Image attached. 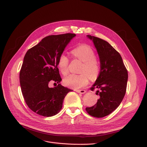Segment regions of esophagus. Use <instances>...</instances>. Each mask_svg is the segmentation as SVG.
I'll use <instances>...</instances> for the list:
<instances>
[{
	"instance_id": "34e87169",
	"label": "esophagus",
	"mask_w": 147,
	"mask_h": 147,
	"mask_svg": "<svg viewBox=\"0 0 147 147\" xmlns=\"http://www.w3.org/2000/svg\"><path fill=\"white\" fill-rule=\"evenodd\" d=\"M76 90V92H78V93H80V94H84L86 92L85 90H83V89H82V90Z\"/></svg>"
}]
</instances>
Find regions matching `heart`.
I'll return each instance as SVG.
<instances>
[{
	"mask_svg": "<svg viewBox=\"0 0 147 147\" xmlns=\"http://www.w3.org/2000/svg\"><path fill=\"white\" fill-rule=\"evenodd\" d=\"M72 55L82 62L80 69V74H71L64 79V83L67 86L78 89L86 86L89 78L94 80L98 78L100 71L99 61L95 57V53L90 46L82 45L71 51ZM69 59L61 54L58 61V67L61 73L65 76L68 73Z\"/></svg>",
	"mask_w": 147,
	"mask_h": 147,
	"instance_id": "1",
	"label": "heart"
}]
</instances>
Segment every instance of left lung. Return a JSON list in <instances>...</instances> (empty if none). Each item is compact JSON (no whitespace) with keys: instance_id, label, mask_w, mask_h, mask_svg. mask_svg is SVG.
<instances>
[{"instance_id":"8db88e82","label":"left lung","mask_w":147,"mask_h":147,"mask_svg":"<svg viewBox=\"0 0 147 147\" xmlns=\"http://www.w3.org/2000/svg\"><path fill=\"white\" fill-rule=\"evenodd\" d=\"M94 42L100 61V72L91 90L98 89L99 98L96 104L86 107L91 116L101 118L111 114L119 106L124 98L128 73L120 53L101 38L88 35Z\"/></svg>"}]
</instances>
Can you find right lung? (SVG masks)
<instances>
[{"label":"right lung","mask_w":147,"mask_h":147,"mask_svg":"<svg viewBox=\"0 0 147 147\" xmlns=\"http://www.w3.org/2000/svg\"><path fill=\"white\" fill-rule=\"evenodd\" d=\"M75 36L73 33L46 36L26 53L20 72L21 91L29 109L38 115L51 117L58 114L65 96L72 91L59 83L58 61ZM52 80L58 85L49 88Z\"/></svg>","instance_id":"right-lung-1"}]
</instances>
